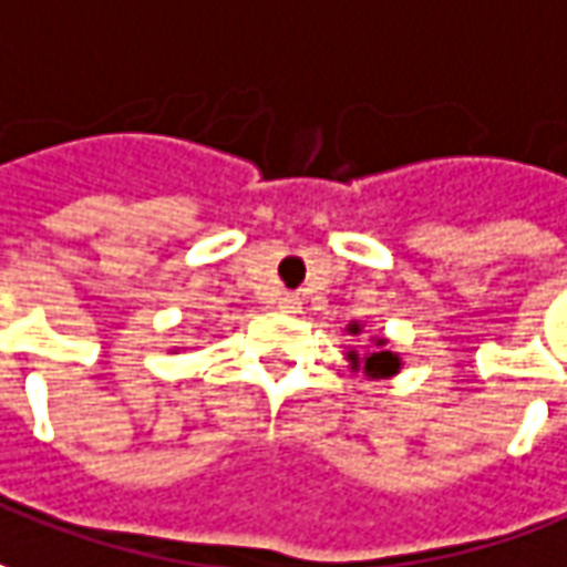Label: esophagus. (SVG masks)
Segmentation results:
<instances>
[{"instance_id": "1", "label": "esophagus", "mask_w": 567, "mask_h": 567, "mask_svg": "<svg viewBox=\"0 0 567 567\" xmlns=\"http://www.w3.org/2000/svg\"><path fill=\"white\" fill-rule=\"evenodd\" d=\"M277 306L284 308V311H290V315H296V311H299V308H302V302H299V299H296V296H292V292H284V296H280V302H277Z\"/></svg>"}]
</instances>
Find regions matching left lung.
Instances as JSON below:
<instances>
[{
    "label": "left lung",
    "instance_id": "8db88e82",
    "mask_svg": "<svg viewBox=\"0 0 567 567\" xmlns=\"http://www.w3.org/2000/svg\"><path fill=\"white\" fill-rule=\"evenodd\" d=\"M349 330L358 336L361 333V323H349ZM385 342H389L385 336H373V346H377L373 351H367V354L349 351L346 358H349L351 370H364L367 380H389V377L401 373V354L385 349Z\"/></svg>",
    "mask_w": 567,
    "mask_h": 567
}]
</instances>
